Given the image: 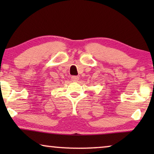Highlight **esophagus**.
<instances>
[{
  "label": "esophagus",
  "instance_id": "esophagus-1",
  "mask_svg": "<svg viewBox=\"0 0 154 154\" xmlns=\"http://www.w3.org/2000/svg\"><path fill=\"white\" fill-rule=\"evenodd\" d=\"M79 76H76V75H73L71 76V81H74V82H77L79 81Z\"/></svg>",
  "mask_w": 154,
  "mask_h": 154
}]
</instances>
